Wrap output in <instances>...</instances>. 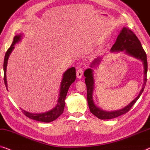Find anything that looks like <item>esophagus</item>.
<instances>
[{
  "label": "esophagus",
  "instance_id": "1",
  "mask_svg": "<svg viewBox=\"0 0 150 150\" xmlns=\"http://www.w3.org/2000/svg\"><path fill=\"white\" fill-rule=\"evenodd\" d=\"M82 75H83V69H82L81 68H79L77 71V78L80 79V78L82 77Z\"/></svg>",
  "mask_w": 150,
  "mask_h": 150
}]
</instances>
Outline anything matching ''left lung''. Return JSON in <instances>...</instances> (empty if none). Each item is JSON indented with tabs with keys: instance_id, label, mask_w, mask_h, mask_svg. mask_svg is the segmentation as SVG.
Returning <instances> with one entry per match:
<instances>
[{
	"instance_id": "8db88e82",
	"label": "left lung",
	"mask_w": 150,
	"mask_h": 150,
	"mask_svg": "<svg viewBox=\"0 0 150 150\" xmlns=\"http://www.w3.org/2000/svg\"><path fill=\"white\" fill-rule=\"evenodd\" d=\"M122 51H125L126 54L133 56L134 58H138L143 62V67H144V79H143L142 89L141 90L138 96L124 108L117 111H105L103 109H99L94 104L93 98H92L94 84L93 70L92 69H86L84 72V76L86 77L85 82L86 87H87V99L88 106H89L90 112L100 120L113 119V118L117 117L120 115L127 113L140 97L141 94L144 90L145 84H146L147 73V60L146 53L142 47L141 42L139 41L137 36L134 35V33L131 30L126 28V27H124L122 30L120 31V33L117 37L116 41L111 49V52H112ZM100 59L101 57H98L95 59L92 62L90 67L92 68V67H95V65L98 64L99 62H100Z\"/></svg>"
}]
</instances>
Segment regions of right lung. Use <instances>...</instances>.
I'll use <instances>...</instances> for the list:
<instances>
[{
  "label": "right lung",
  "instance_id": "1",
  "mask_svg": "<svg viewBox=\"0 0 150 150\" xmlns=\"http://www.w3.org/2000/svg\"><path fill=\"white\" fill-rule=\"evenodd\" d=\"M22 35H19L15 36L13 38V41L10 46V47L7 50L6 52L5 58H4V64H3V70H4V81L6 86V88L8 90L7 88V77H6V71H7V61L9 58V55L11 54L13 50L14 49V45L18 43L22 39ZM76 79V72L75 67L69 69L67 71H65L63 74L62 79L61 81L60 94L58 102L54 108L51 109L50 111H48L47 112L41 113H29L28 111L21 109V110L23 113L30 119L37 120V121L42 122H51L54 120H56L60 115L62 114L64 111V106H65V98H66L67 92H68L69 88L70 86L75 81Z\"/></svg>",
  "mask_w": 150,
  "mask_h": 150
}]
</instances>
